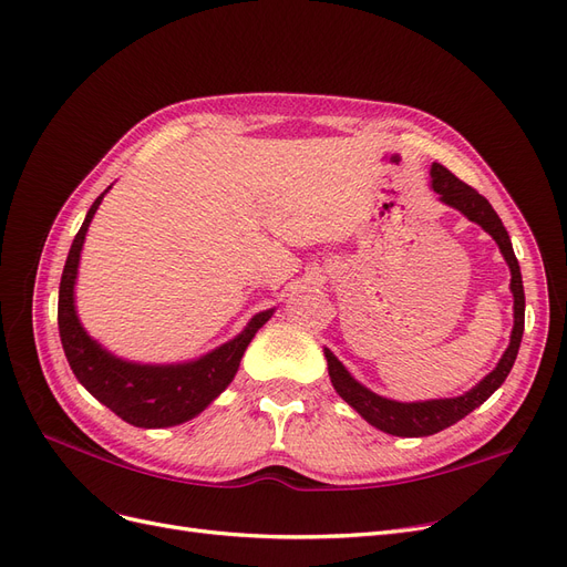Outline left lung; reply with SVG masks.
I'll use <instances>...</instances> for the list:
<instances>
[{
    "label": "left lung",
    "instance_id": "1",
    "mask_svg": "<svg viewBox=\"0 0 567 567\" xmlns=\"http://www.w3.org/2000/svg\"><path fill=\"white\" fill-rule=\"evenodd\" d=\"M430 178H433V190L440 195V202L458 209L467 220L482 225V230H486L495 239L497 248H501V254L512 271L509 288L514 296V328L509 337V347L503 353L501 362H497L495 370L488 372L477 386L458 398L423 400V402H398V400L372 393L347 372V368L337 360V355L330 349H323L328 360V374L339 398L349 402L370 425L395 437L435 435L440 430L465 419L472 410H477L480 404H484L497 389L503 386V381L507 379L516 360L520 337H524V316H526L524 281H520L518 260L514 256V248L501 216L495 214V209L488 205V199L484 195L463 184V181L451 174L444 165L433 163V167H430Z\"/></svg>",
    "mask_w": 567,
    "mask_h": 567
}]
</instances>
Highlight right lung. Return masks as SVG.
<instances>
[{
	"label": "right lung",
	"instance_id": "right-lung-1",
	"mask_svg": "<svg viewBox=\"0 0 567 567\" xmlns=\"http://www.w3.org/2000/svg\"><path fill=\"white\" fill-rule=\"evenodd\" d=\"M109 188L87 209L62 269L58 298V328L62 349L66 360H70L72 372L83 383L85 391L130 425L169 427L186 423L199 412H205L230 386L246 347L251 344L256 332L271 319L275 309L256 313L230 342L188 362L142 365V362H130L102 349V344H97L79 321L74 286L87 225L93 220Z\"/></svg>",
	"mask_w": 567,
	"mask_h": 567
}]
</instances>
